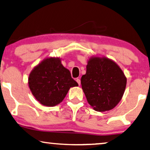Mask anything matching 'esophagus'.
<instances>
[{"mask_svg": "<svg viewBox=\"0 0 150 150\" xmlns=\"http://www.w3.org/2000/svg\"><path fill=\"white\" fill-rule=\"evenodd\" d=\"M76 81L77 82V83L79 84V86H80V84H81V80H80L79 79H76Z\"/></svg>", "mask_w": 150, "mask_h": 150, "instance_id": "obj_1", "label": "esophagus"}]
</instances>
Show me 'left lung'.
<instances>
[{"label":"left lung","instance_id":"left-lung-1","mask_svg":"<svg viewBox=\"0 0 150 150\" xmlns=\"http://www.w3.org/2000/svg\"><path fill=\"white\" fill-rule=\"evenodd\" d=\"M81 84L89 104L98 112L113 109L123 96L127 77L116 62L106 57H91Z\"/></svg>","mask_w":150,"mask_h":150}]
</instances>
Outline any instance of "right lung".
Here are the masks:
<instances>
[{"mask_svg": "<svg viewBox=\"0 0 150 150\" xmlns=\"http://www.w3.org/2000/svg\"><path fill=\"white\" fill-rule=\"evenodd\" d=\"M28 85L35 99L49 107L61 103L69 89L78 86L58 57L46 58L35 66L29 75Z\"/></svg>", "mask_w": 150, "mask_h": 150, "instance_id": "obj_1", "label": "right lung"}]
</instances>
